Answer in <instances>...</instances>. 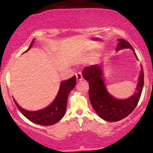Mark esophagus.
Wrapping results in <instances>:
<instances>
[{
	"instance_id": "34e87169",
	"label": "esophagus",
	"mask_w": 153,
	"mask_h": 153,
	"mask_svg": "<svg viewBox=\"0 0 153 153\" xmlns=\"http://www.w3.org/2000/svg\"><path fill=\"white\" fill-rule=\"evenodd\" d=\"M76 78H77V80L78 81H80V80H82V74L81 73H78L76 74Z\"/></svg>"
}]
</instances>
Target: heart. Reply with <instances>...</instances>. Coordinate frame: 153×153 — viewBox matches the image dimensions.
Returning <instances> with one entry per match:
<instances>
[{
  "label": "heart",
  "mask_w": 153,
  "mask_h": 153,
  "mask_svg": "<svg viewBox=\"0 0 153 153\" xmlns=\"http://www.w3.org/2000/svg\"><path fill=\"white\" fill-rule=\"evenodd\" d=\"M91 58H93V57H92V56H90V57H88V59H91Z\"/></svg>",
  "instance_id": "heart-1"
}]
</instances>
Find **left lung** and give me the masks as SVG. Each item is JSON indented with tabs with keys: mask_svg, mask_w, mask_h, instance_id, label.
Returning <instances> with one entry per match:
<instances>
[{
	"mask_svg": "<svg viewBox=\"0 0 153 153\" xmlns=\"http://www.w3.org/2000/svg\"><path fill=\"white\" fill-rule=\"evenodd\" d=\"M117 41V51L130 49L133 51L135 58L138 59L130 44L122 39H118ZM82 75L85 80L88 81L89 99L93 108L101 119L110 122H118L131 114L137 105L144 85V72L142 65L134 94L124 99H117L107 91L103 80V63L85 68Z\"/></svg>",
	"mask_w": 153,
	"mask_h": 153,
	"instance_id": "left-lung-1",
	"label": "left lung"
}]
</instances>
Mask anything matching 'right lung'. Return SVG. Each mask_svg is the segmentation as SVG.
Segmentation results:
<instances>
[{"mask_svg":"<svg viewBox=\"0 0 153 153\" xmlns=\"http://www.w3.org/2000/svg\"><path fill=\"white\" fill-rule=\"evenodd\" d=\"M34 42V39L31 42L30 46L28 48L27 52L32 47ZM76 85V77L75 75L68 80H62L60 82L59 88L54 101L42 109L37 111H28L23 108L14 100V102L18 107L19 110L26 118L36 124L43 126H50L59 122L65 115L67 108V101L70 92L74 88Z\"/></svg>","mask_w":153,"mask_h":153,"instance_id":"add662e5","label":"right lung"}]
</instances>
